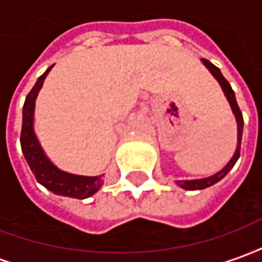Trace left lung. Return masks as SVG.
<instances>
[{
	"instance_id": "obj_1",
	"label": "left lung",
	"mask_w": 262,
	"mask_h": 262,
	"mask_svg": "<svg viewBox=\"0 0 262 262\" xmlns=\"http://www.w3.org/2000/svg\"><path fill=\"white\" fill-rule=\"evenodd\" d=\"M203 63V66L209 70V73L213 75L216 81L219 82V85L222 86V91L225 94L226 99H227V102L230 103V108L231 112L234 115V118H236L237 122V146H236V151L233 154V157L230 159V161L227 163V164L219 171V172H216L213 176L206 177V178H198V180H180V181H176V184L178 187H181L182 189H187V191H196V189H205V188L212 187L214 185L216 182H219L222 178H225L227 176V172L234 167L236 164V161L240 157V147H242V136H243V125H244V120H243V115L242 111L238 108V105H237L236 101V95H234V91L231 90V85L227 82L223 74L220 73V70L213 66L210 61H208L206 59L201 60Z\"/></svg>"
}]
</instances>
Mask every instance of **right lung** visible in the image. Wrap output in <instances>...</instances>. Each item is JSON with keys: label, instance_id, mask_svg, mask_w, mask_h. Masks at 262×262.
<instances>
[{"label": "right lung", "instance_id": "obj_1", "mask_svg": "<svg viewBox=\"0 0 262 262\" xmlns=\"http://www.w3.org/2000/svg\"><path fill=\"white\" fill-rule=\"evenodd\" d=\"M53 69L50 66L33 85L31 92L24 103L22 111V132H20V147L25 156L28 164L31 167L32 172L35 174L39 184L48 188L50 192L63 196L75 198V199H85L92 196L99 191L103 185L102 176L86 177L70 174L67 171H61L52 163L45 150L39 143L36 133H35V103L39 91L42 90L45 78L48 77L49 71Z\"/></svg>", "mask_w": 262, "mask_h": 262}]
</instances>
